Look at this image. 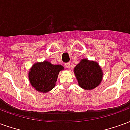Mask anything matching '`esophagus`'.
Returning a JSON list of instances; mask_svg holds the SVG:
<instances>
[{
    "instance_id": "esophagus-1",
    "label": "esophagus",
    "mask_w": 130,
    "mask_h": 130,
    "mask_svg": "<svg viewBox=\"0 0 130 130\" xmlns=\"http://www.w3.org/2000/svg\"><path fill=\"white\" fill-rule=\"evenodd\" d=\"M65 68H70V62H68V63H65Z\"/></svg>"
}]
</instances>
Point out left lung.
Returning a JSON list of instances; mask_svg holds the SVG:
<instances>
[{"label":"left lung","instance_id":"obj_1","mask_svg":"<svg viewBox=\"0 0 130 130\" xmlns=\"http://www.w3.org/2000/svg\"><path fill=\"white\" fill-rule=\"evenodd\" d=\"M78 84L84 90H93L98 87L103 79V72L98 62L83 58L74 68Z\"/></svg>","mask_w":130,"mask_h":130}]
</instances>
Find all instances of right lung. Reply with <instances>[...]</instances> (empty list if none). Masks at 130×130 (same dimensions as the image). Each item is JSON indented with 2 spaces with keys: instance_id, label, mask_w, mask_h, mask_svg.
Here are the masks:
<instances>
[{
  "instance_id": "add662e5",
  "label": "right lung",
  "mask_w": 130,
  "mask_h": 130,
  "mask_svg": "<svg viewBox=\"0 0 130 130\" xmlns=\"http://www.w3.org/2000/svg\"><path fill=\"white\" fill-rule=\"evenodd\" d=\"M64 70L60 65H53L47 60L34 63L28 72L30 85L40 93H46L56 86L58 74Z\"/></svg>"
}]
</instances>
